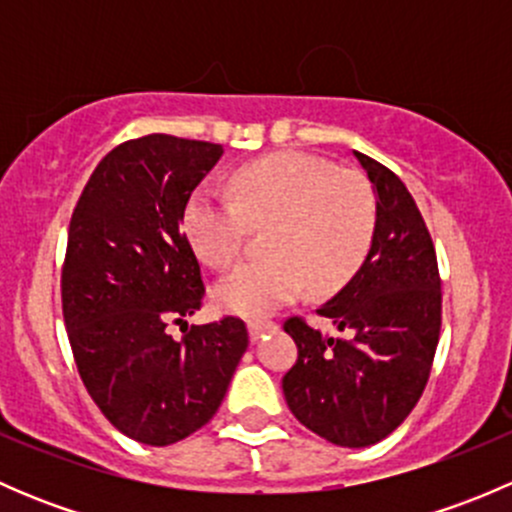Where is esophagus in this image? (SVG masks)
<instances>
[{
	"label": "esophagus",
	"instance_id": "1",
	"mask_svg": "<svg viewBox=\"0 0 512 512\" xmlns=\"http://www.w3.org/2000/svg\"><path fill=\"white\" fill-rule=\"evenodd\" d=\"M247 329H250V337H252V342H257V339H260L262 334H267V332H275V329H277V324L272 322V319H250V322H247Z\"/></svg>",
	"mask_w": 512,
	"mask_h": 512
}]
</instances>
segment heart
<instances>
[{"instance_id":"heart-1","label":"heart","mask_w":512,"mask_h":512,"mask_svg":"<svg viewBox=\"0 0 512 512\" xmlns=\"http://www.w3.org/2000/svg\"><path fill=\"white\" fill-rule=\"evenodd\" d=\"M232 195L198 185L183 205V230L208 265L240 257L252 225H270V260L247 262L215 287L220 309L265 317L297 299L347 285L369 257L376 237V195L356 170H337L327 158L285 151L232 173Z\"/></svg>"}]
</instances>
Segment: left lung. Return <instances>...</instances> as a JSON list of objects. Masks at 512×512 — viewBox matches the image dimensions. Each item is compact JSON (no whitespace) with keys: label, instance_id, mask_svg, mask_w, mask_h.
Here are the masks:
<instances>
[{"label":"left lung","instance_id":"8db88e82","mask_svg":"<svg viewBox=\"0 0 512 512\" xmlns=\"http://www.w3.org/2000/svg\"><path fill=\"white\" fill-rule=\"evenodd\" d=\"M376 193V237L347 287L317 309L334 339L289 317L297 361L282 376L299 423L344 448L379 443L414 411L441 334V275L428 227L399 175L356 151Z\"/></svg>","mask_w":512,"mask_h":512}]
</instances>
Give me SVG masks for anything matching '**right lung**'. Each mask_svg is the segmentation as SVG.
I'll return each instance as SVG.
<instances>
[{
  "label": "right lung",
  "instance_id": "add662e5",
  "mask_svg": "<svg viewBox=\"0 0 512 512\" xmlns=\"http://www.w3.org/2000/svg\"><path fill=\"white\" fill-rule=\"evenodd\" d=\"M223 156L208 141L151 133L113 148L69 225L61 309L71 352L101 414L128 438L170 446L225 399L250 337L242 319L168 334L203 304V275L180 220Z\"/></svg>",
  "mask_w": 512,
  "mask_h": 512
}]
</instances>
